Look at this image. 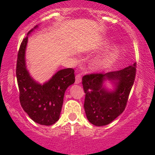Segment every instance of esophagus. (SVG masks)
Returning <instances> with one entry per match:
<instances>
[{
	"mask_svg": "<svg viewBox=\"0 0 155 155\" xmlns=\"http://www.w3.org/2000/svg\"><path fill=\"white\" fill-rule=\"evenodd\" d=\"M81 82V75L80 74H78L75 76V84H80Z\"/></svg>",
	"mask_w": 155,
	"mask_h": 155,
	"instance_id": "1",
	"label": "esophagus"
}]
</instances>
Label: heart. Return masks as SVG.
I'll use <instances>...</instances> for the list:
<instances>
[{
    "mask_svg": "<svg viewBox=\"0 0 155 155\" xmlns=\"http://www.w3.org/2000/svg\"><path fill=\"white\" fill-rule=\"evenodd\" d=\"M118 54H119V48L116 45L113 46L101 60H99L95 63L94 68L95 69H103V68H107L114 62V60L117 57Z\"/></svg>",
    "mask_w": 155,
    "mask_h": 155,
    "instance_id": "heart-1",
    "label": "heart"
}]
</instances>
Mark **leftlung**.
<instances>
[{
    "label": "left lung",
    "mask_w": 155,
    "mask_h": 155,
    "mask_svg": "<svg viewBox=\"0 0 155 155\" xmlns=\"http://www.w3.org/2000/svg\"><path fill=\"white\" fill-rule=\"evenodd\" d=\"M136 67L137 63H134L119 71L106 74L93 73L83 77L82 84L86 94L84 110L92 125H108L125 110L134 82ZM106 79L115 84L114 91H108L103 87Z\"/></svg>",
    "instance_id": "8db88e82"
}]
</instances>
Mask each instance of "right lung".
<instances>
[{"label": "right lung", "mask_w": 155, "mask_h": 155, "mask_svg": "<svg viewBox=\"0 0 155 155\" xmlns=\"http://www.w3.org/2000/svg\"><path fill=\"white\" fill-rule=\"evenodd\" d=\"M37 28V26L34 28ZM33 29L30 30V34ZM27 36L21 43L16 64L19 100L24 110L32 120L42 125H51L58 121L66 89L75 81L74 70H60L43 85L30 77L25 64Z\"/></svg>", "instance_id": "obj_1"}]
</instances>
